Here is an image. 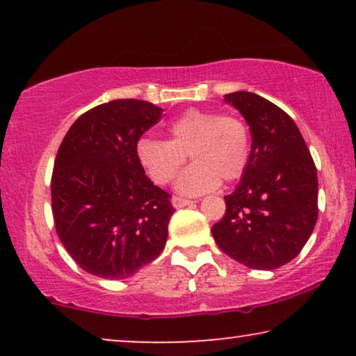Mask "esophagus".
Masks as SVG:
<instances>
[{
  "label": "esophagus",
  "mask_w": 356,
  "mask_h": 356,
  "mask_svg": "<svg viewBox=\"0 0 356 356\" xmlns=\"http://www.w3.org/2000/svg\"><path fill=\"white\" fill-rule=\"evenodd\" d=\"M172 204H173V207L181 209V207L189 206V204H193V201H191V199H184V197H179V196H173L172 197Z\"/></svg>",
  "instance_id": "34e87169"
}]
</instances>
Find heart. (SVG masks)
<instances>
[{
    "label": "heart",
    "instance_id": "1",
    "mask_svg": "<svg viewBox=\"0 0 356 356\" xmlns=\"http://www.w3.org/2000/svg\"><path fill=\"white\" fill-rule=\"evenodd\" d=\"M168 133L170 140L139 139L136 157L154 183L167 184L189 155L194 163L178 178L179 193L212 191L220 179L240 178L250 162V131L236 116L188 110L168 126Z\"/></svg>",
    "mask_w": 356,
    "mask_h": 356
}]
</instances>
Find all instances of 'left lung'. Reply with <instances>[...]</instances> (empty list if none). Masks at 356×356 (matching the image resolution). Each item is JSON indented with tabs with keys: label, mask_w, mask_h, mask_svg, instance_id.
Listing matches in <instances>:
<instances>
[{
	"label": "left lung",
	"mask_w": 356,
	"mask_h": 356,
	"mask_svg": "<svg viewBox=\"0 0 356 356\" xmlns=\"http://www.w3.org/2000/svg\"><path fill=\"white\" fill-rule=\"evenodd\" d=\"M250 126L251 154L241 181L225 196L212 227L227 256L257 270L285 266L300 254L318 220V172L295 121L252 92L225 95Z\"/></svg>",
	"instance_id": "left-lung-1"
}]
</instances>
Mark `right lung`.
Listing matches in <instances>:
<instances>
[{
  "mask_svg": "<svg viewBox=\"0 0 356 356\" xmlns=\"http://www.w3.org/2000/svg\"><path fill=\"white\" fill-rule=\"evenodd\" d=\"M145 100L121 99L86 111L58 149L51 175L56 233L76 264L120 280L157 259L175 209L145 177L136 144L162 118Z\"/></svg>",
  "mask_w": 356,
  "mask_h": 356,
  "instance_id": "right-lung-1",
  "label": "right lung"
}]
</instances>
